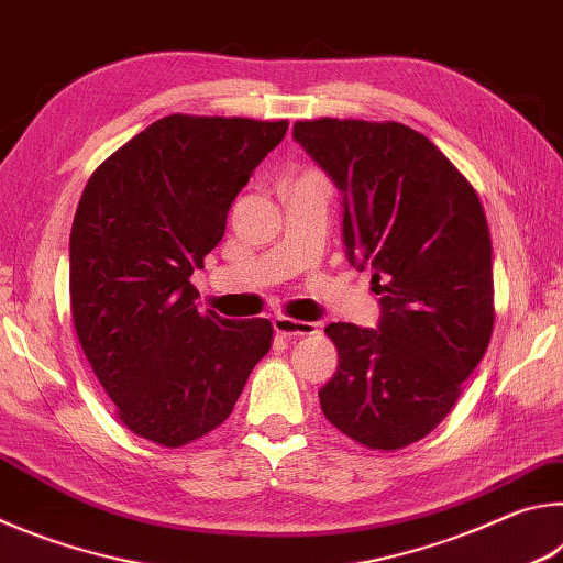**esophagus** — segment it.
Instances as JSON below:
<instances>
[{
  "mask_svg": "<svg viewBox=\"0 0 563 563\" xmlns=\"http://www.w3.org/2000/svg\"><path fill=\"white\" fill-rule=\"evenodd\" d=\"M273 328L283 338H302V335H316V332H318L316 322L295 320V318H285V316L275 318L273 320Z\"/></svg>",
  "mask_w": 563,
  "mask_h": 563,
  "instance_id": "obj_1",
  "label": "esophagus"
}]
</instances>
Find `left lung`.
<instances>
[{"mask_svg":"<svg viewBox=\"0 0 563 563\" xmlns=\"http://www.w3.org/2000/svg\"><path fill=\"white\" fill-rule=\"evenodd\" d=\"M292 139L342 194L350 265L373 268L377 330L330 322L338 373L320 407L350 440L399 450L450 415L494 328L492 238L479 196L405 123L298 121Z\"/></svg>","mask_w":563,"mask_h":563,"instance_id":"1","label":"left lung"}]
</instances>
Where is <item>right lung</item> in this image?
I'll use <instances>...</instances> for the list:
<instances>
[{"instance_id":"1","label":"right lung","mask_w":563,"mask_h":563,"mask_svg":"<svg viewBox=\"0 0 563 563\" xmlns=\"http://www.w3.org/2000/svg\"><path fill=\"white\" fill-rule=\"evenodd\" d=\"M288 121L158 119L93 170L76 208V335L133 434L180 446L233 412L271 350L265 318L201 312L194 271L221 243L235 196Z\"/></svg>"}]
</instances>
